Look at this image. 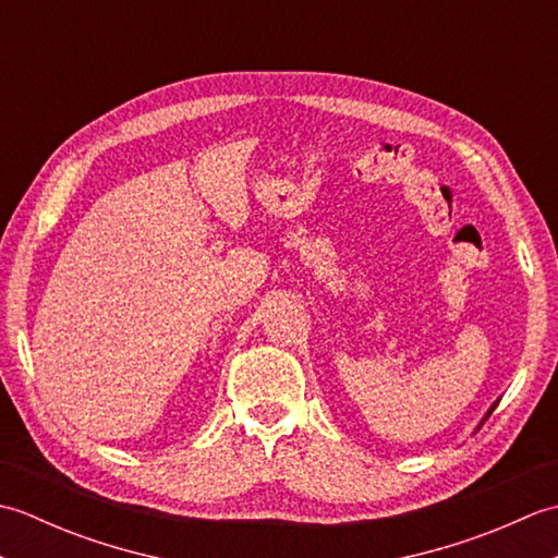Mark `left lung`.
Segmentation results:
<instances>
[{
	"label": "left lung",
	"mask_w": 558,
	"mask_h": 558,
	"mask_svg": "<svg viewBox=\"0 0 558 558\" xmlns=\"http://www.w3.org/2000/svg\"><path fill=\"white\" fill-rule=\"evenodd\" d=\"M494 408H496V402H494V405H492V408H489V412H487V417H489V414H492V412H494Z\"/></svg>",
	"instance_id": "8db88e82"
}]
</instances>
